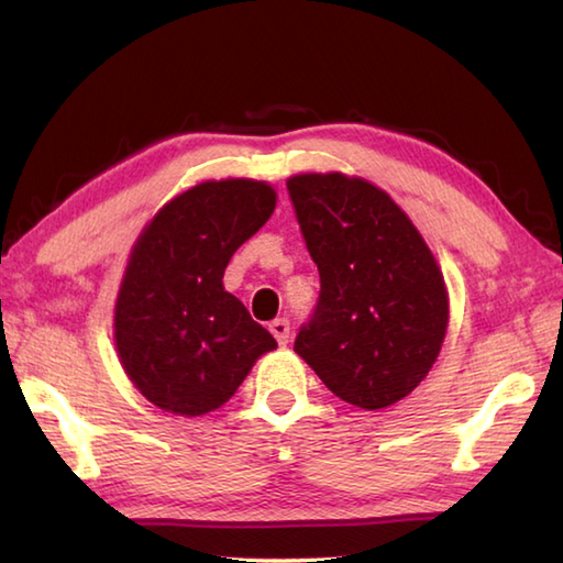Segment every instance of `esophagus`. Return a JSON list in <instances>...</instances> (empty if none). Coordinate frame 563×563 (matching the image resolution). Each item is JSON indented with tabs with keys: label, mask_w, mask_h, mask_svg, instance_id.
I'll use <instances>...</instances> for the list:
<instances>
[{
	"label": "esophagus",
	"mask_w": 563,
	"mask_h": 563,
	"mask_svg": "<svg viewBox=\"0 0 563 563\" xmlns=\"http://www.w3.org/2000/svg\"><path fill=\"white\" fill-rule=\"evenodd\" d=\"M271 333L275 336V341H278L280 345H285L290 341V321L288 319H275L271 321Z\"/></svg>",
	"instance_id": "1"
}]
</instances>
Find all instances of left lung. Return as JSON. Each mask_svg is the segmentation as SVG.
<instances>
[{"label":"left lung","mask_w":563,"mask_h":563,"mask_svg":"<svg viewBox=\"0 0 563 563\" xmlns=\"http://www.w3.org/2000/svg\"><path fill=\"white\" fill-rule=\"evenodd\" d=\"M288 194L319 302L295 353L353 406L375 411L421 385L448 331V290L413 222L385 190L345 174H300Z\"/></svg>","instance_id":"obj_1"}]
</instances>
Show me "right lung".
Masks as SVG:
<instances>
[{
  "label": "right lung",
  "instance_id": "obj_1",
  "mask_svg": "<svg viewBox=\"0 0 563 563\" xmlns=\"http://www.w3.org/2000/svg\"><path fill=\"white\" fill-rule=\"evenodd\" d=\"M273 210L266 181H202L166 202L130 251L115 300V349L125 375L162 411L220 409L258 357L278 349L222 285L234 251Z\"/></svg>",
  "mask_w": 563,
  "mask_h": 563
}]
</instances>
